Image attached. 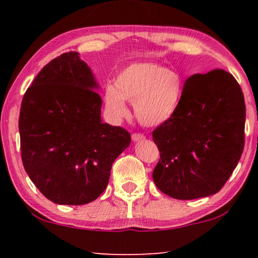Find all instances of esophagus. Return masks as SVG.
Here are the masks:
<instances>
[{
  "label": "esophagus",
  "instance_id": "34e87169",
  "mask_svg": "<svg viewBox=\"0 0 258 258\" xmlns=\"http://www.w3.org/2000/svg\"><path fill=\"white\" fill-rule=\"evenodd\" d=\"M132 140L134 142H139V141H143V140H146V137L142 134L134 133V134H132Z\"/></svg>",
  "mask_w": 258,
  "mask_h": 258
}]
</instances>
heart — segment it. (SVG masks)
Instances as JSON below:
<instances>
[{
	"mask_svg": "<svg viewBox=\"0 0 258 258\" xmlns=\"http://www.w3.org/2000/svg\"><path fill=\"white\" fill-rule=\"evenodd\" d=\"M182 77L152 62L133 63L123 69L115 86L104 90V106L113 120L128 116L126 101L133 103L135 118L146 127H158L175 115L183 97Z\"/></svg>",
	"mask_w": 258,
	"mask_h": 258,
	"instance_id": "1",
	"label": "heart"
}]
</instances>
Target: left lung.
<instances>
[{"label": "left lung", "mask_w": 258, "mask_h": 258, "mask_svg": "<svg viewBox=\"0 0 258 258\" xmlns=\"http://www.w3.org/2000/svg\"><path fill=\"white\" fill-rule=\"evenodd\" d=\"M244 121L243 93L230 73L187 78L176 113L152 133L160 151L152 173L157 187L180 200L215 195L241 157Z\"/></svg>", "instance_id": "8db88e82"}]
</instances>
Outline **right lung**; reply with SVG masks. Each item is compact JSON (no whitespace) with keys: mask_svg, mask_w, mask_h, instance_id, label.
Wrapping results in <instances>:
<instances>
[{"mask_svg":"<svg viewBox=\"0 0 258 258\" xmlns=\"http://www.w3.org/2000/svg\"><path fill=\"white\" fill-rule=\"evenodd\" d=\"M100 86L75 51L50 61L21 102V159L35 186L52 203L84 205L108 184L111 165L131 135L103 123Z\"/></svg>","mask_w":258,"mask_h":258,"instance_id":"obj_1","label":"right lung"}]
</instances>
